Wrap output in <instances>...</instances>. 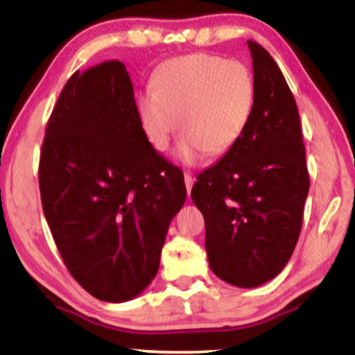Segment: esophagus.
I'll return each mask as SVG.
<instances>
[{"label": "esophagus", "instance_id": "obj_1", "mask_svg": "<svg viewBox=\"0 0 355 355\" xmlns=\"http://www.w3.org/2000/svg\"><path fill=\"white\" fill-rule=\"evenodd\" d=\"M184 184H186V189H188V192H191L192 184H194V177H192L189 172H184Z\"/></svg>", "mask_w": 355, "mask_h": 355}]
</instances>
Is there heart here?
Here are the masks:
<instances>
[{
	"label": "heart",
	"instance_id": "obj_1",
	"mask_svg": "<svg viewBox=\"0 0 355 355\" xmlns=\"http://www.w3.org/2000/svg\"><path fill=\"white\" fill-rule=\"evenodd\" d=\"M255 78L236 59L194 53L164 62L153 76V92L139 98L141 120L155 148L166 150L180 125L178 158L197 163L224 155L241 139L254 114Z\"/></svg>",
	"mask_w": 355,
	"mask_h": 355
}]
</instances>
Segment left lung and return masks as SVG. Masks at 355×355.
Listing matches in <instances>:
<instances>
[{"label": "left lung", "mask_w": 355, "mask_h": 355, "mask_svg": "<svg viewBox=\"0 0 355 355\" xmlns=\"http://www.w3.org/2000/svg\"><path fill=\"white\" fill-rule=\"evenodd\" d=\"M248 45L257 87L249 127L191 191L205 219L209 268L241 288L266 284L286 266L310 188L296 100L271 55Z\"/></svg>", "instance_id": "obj_1"}]
</instances>
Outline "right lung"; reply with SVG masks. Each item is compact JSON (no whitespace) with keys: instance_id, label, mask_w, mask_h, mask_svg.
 Segmentation results:
<instances>
[{"instance_id":"1","label":"right lung","mask_w":355,"mask_h":355,"mask_svg":"<svg viewBox=\"0 0 355 355\" xmlns=\"http://www.w3.org/2000/svg\"><path fill=\"white\" fill-rule=\"evenodd\" d=\"M39 188L56 248L84 290L105 302L146 290L186 186L148 142L122 62L65 83L42 142Z\"/></svg>"}]
</instances>
